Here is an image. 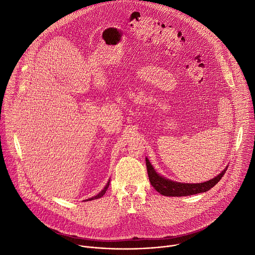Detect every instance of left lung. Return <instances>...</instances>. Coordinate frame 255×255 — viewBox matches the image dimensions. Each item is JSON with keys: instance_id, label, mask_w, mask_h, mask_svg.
Returning <instances> with one entry per match:
<instances>
[{"instance_id": "8db88e82", "label": "left lung", "mask_w": 255, "mask_h": 255, "mask_svg": "<svg viewBox=\"0 0 255 255\" xmlns=\"http://www.w3.org/2000/svg\"><path fill=\"white\" fill-rule=\"evenodd\" d=\"M146 167L148 172V177L150 180L151 186L161 195L166 197H186L191 195H196L200 193H205L212 189L214 186L217 185L224 173L227 170V167L218 174L216 177L205 181L201 184H184V183H177L170 179H167L161 175H159L149 162L148 158L146 157Z\"/></svg>"}]
</instances>
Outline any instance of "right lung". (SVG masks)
<instances>
[{
    "instance_id": "right-lung-1",
    "label": "right lung",
    "mask_w": 255,
    "mask_h": 255,
    "mask_svg": "<svg viewBox=\"0 0 255 255\" xmlns=\"http://www.w3.org/2000/svg\"><path fill=\"white\" fill-rule=\"evenodd\" d=\"M109 185H110V180L108 181V184L106 185V187L97 195V196H95V197H93V198H90V199H88L87 201H92V200H96V199H99V198H101V197H103L104 195H105V193H106V191H107V189H108V187H109Z\"/></svg>"
}]
</instances>
